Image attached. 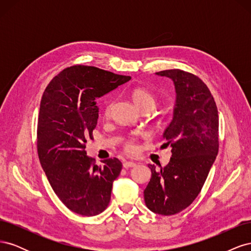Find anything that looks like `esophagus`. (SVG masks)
Masks as SVG:
<instances>
[{
  "label": "esophagus",
  "mask_w": 251,
  "mask_h": 251,
  "mask_svg": "<svg viewBox=\"0 0 251 251\" xmlns=\"http://www.w3.org/2000/svg\"><path fill=\"white\" fill-rule=\"evenodd\" d=\"M136 165V163L134 161H125L124 162V168L125 169H128V168H134Z\"/></svg>",
  "instance_id": "1"
}]
</instances>
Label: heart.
Listing matches in <instances>:
<instances>
[{"label":"heart","mask_w":251,"mask_h":251,"mask_svg":"<svg viewBox=\"0 0 251 251\" xmlns=\"http://www.w3.org/2000/svg\"><path fill=\"white\" fill-rule=\"evenodd\" d=\"M131 97H132V100L134 101V103L137 105V107L142 110L144 108H151L153 109L155 107V103H156V97L154 96L153 93H151L149 90L144 89V88H134L131 91ZM111 107L112 104L108 103L107 107L104 109V114L105 115H109V113L111 111ZM126 149L128 151H132L135 150V144L133 141H128L126 144Z\"/></svg>","instance_id":"1"}]
</instances>
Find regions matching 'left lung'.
Segmentation results:
<instances>
[{"instance_id": "1", "label": "left lung", "mask_w": 251, "mask_h": 251, "mask_svg": "<svg viewBox=\"0 0 251 251\" xmlns=\"http://www.w3.org/2000/svg\"><path fill=\"white\" fill-rule=\"evenodd\" d=\"M156 74L172 79L176 92L173 119L163 133L172 158L160 171L149 164L151 177L143 194L150 210L171 216L193 203L208 176L219 150V119L214 97L198 76L179 69Z\"/></svg>"}]
</instances>
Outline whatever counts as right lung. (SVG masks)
<instances>
[{"label":"right lung","mask_w":251,"mask_h":251,"mask_svg":"<svg viewBox=\"0 0 251 251\" xmlns=\"http://www.w3.org/2000/svg\"><path fill=\"white\" fill-rule=\"evenodd\" d=\"M130 79L77 65L63 70L45 90L37 123V153L52 189L75 214L96 216L109 205L123 163L110 158L96 165L85 149L97 125L96 98Z\"/></svg>","instance_id":"obj_1"}]
</instances>
